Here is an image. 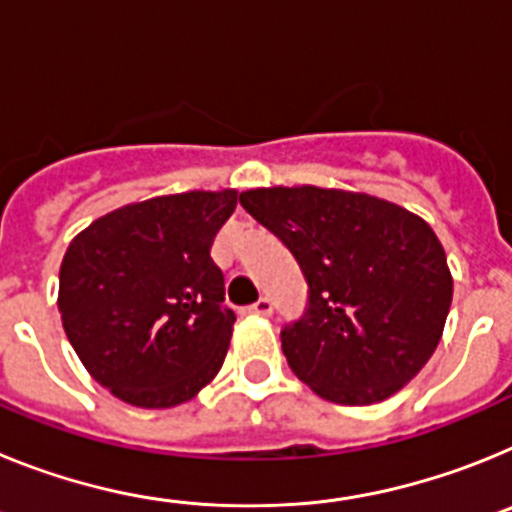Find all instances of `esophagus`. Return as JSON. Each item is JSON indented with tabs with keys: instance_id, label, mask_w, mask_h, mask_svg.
Here are the masks:
<instances>
[{
	"instance_id": "esophagus-1",
	"label": "esophagus",
	"mask_w": 512,
	"mask_h": 512,
	"mask_svg": "<svg viewBox=\"0 0 512 512\" xmlns=\"http://www.w3.org/2000/svg\"><path fill=\"white\" fill-rule=\"evenodd\" d=\"M271 310H274V302H271L269 297H259V300L248 307V312H251V315H261V318H269Z\"/></svg>"
}]
</instances>
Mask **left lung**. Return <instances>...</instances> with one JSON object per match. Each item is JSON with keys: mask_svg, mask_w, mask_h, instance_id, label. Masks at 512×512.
<instances>
[{"mask_svg": "<svg viewBox=\"0 0 512 512\" xmlns=\"http://www.w3.org/2000/svg\"><path fill=\"white\" fill-rule=\"evenodd\" d=\"M241 205L292 251L307 279V307L282 328V351L312 392L372 405L423 369L454 295L431 225L343 189H248Z\"/></svg>", "mask_w": 512, "mask_h": 512, "instance_id": "left-lung-1", "label": "left lung"}]
</instances>
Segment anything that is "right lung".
Returning a JSON list of instances; mask_svg holds the SVG:
<instances>
[{"instance_id":"obj_1","label":"right lung","mask_w":512,"mask_h":512,"mask_svg":"<svg viewBox=\"0 0 512 512\" xmlns=\"http://www.w3.org/2000/svg\"><path fill=\"white\" fill-rule=\"evenodd\" d=\"M235 202V189L153 197L71 241L58 274L63 330L122 402L174 408L220 372L235 312L210 248Z\"/></svg>"}]
</instances>
